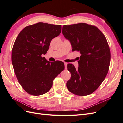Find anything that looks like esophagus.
Segmentation results:
<instances>
[{
  "mask_svg": "<svg viewBox=\"0 0 123 123\" xmlns=\"http://www.w3.org/2000/svg\"><path fill=\"white\" fill-rule=\"evenodd\" d=\"M64 65H65V68L66 69L67 68V62H64Z\"/></svg>",
  "mask_w": 123,
  "mask_h": 123,
  "instance_id": "1",
  "label": "esophagus"
}]
</instances>
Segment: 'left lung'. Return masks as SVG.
<instances>
[{
	"label": "left lung",
	"instance_id": "8db88e82",
	"mask_svg": "<svg viewBox=\"0 0 123 123\" xmlns=\"http://www.w3.org/2000/svg\"><path fill=\"white\" fill-rule=\"evenodd\" d=\"M62 32L71 42L72 51L81 55L77 69L67 64L71 74L67 89L77 96L91 94L104 81L109 70L111 52L106 37L96 26L84 23L64 25Z\"/></svg>",
	"mask_w": 123,
	"mask_h": 123
}]
</instances>
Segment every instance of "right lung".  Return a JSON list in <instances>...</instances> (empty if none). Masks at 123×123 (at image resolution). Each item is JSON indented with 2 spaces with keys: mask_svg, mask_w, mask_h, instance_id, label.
<instances>
[{
  "mask_svg": "<svg viewBox=\"0 0 123 123\" xmlns=\"http://www.w3.org/2000/svg\"><path fill=\"white\" fill-rule=\"evenodd\" d=\"M61 25L39 22L27 26L16 37L12 51L15 74L23 89L33 96L48 92L55 77L65 68L61 61L50 62L42 57L50 42L58 36Z\"/></svg>",
  "mask_w": 123,
  "mask_h": 123,
  "instance_id": "add662e5",
  "label": "right lung"
}]
</instances>
